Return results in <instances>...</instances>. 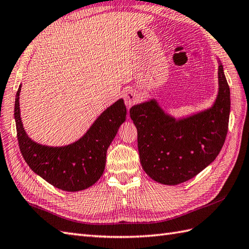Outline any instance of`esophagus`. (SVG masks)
<instances>
[{
    "mask_svg": "<svg viewBox=\"0 0 249 249\" xmlns=\"http://www.w3.org/2000/svg\"><path fill=\"white\" fill-rule=\"evenodd\" d=\"M138 99H139L138 94L133 89L128 90V92H126L124 95V102L128 107H131L133 105H135L138 101Z\"/></svg>",
    "mask_w": 249,
    "mask_h": 249,
    "instance_id": "esophagus-1",
    "label": "esophagus"
}]
</instances>
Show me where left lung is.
Instances as JSON below:
<instances>
[{
    "label": "left lung",
    "mask_w": 249,
    "mask_h": 249,
    "mask_svg": "<svg viewBox=\"0 0 249 249\" xmlns=\"http://www.w3.org/2000/svg\"><path fill=\"white\" fill-rule=\"evenodd\" d=\"M219 95L209 110L175 120L151 100L132 107L137 128L139 159L144 172L165 185L191 179L215 160L225 142L230 113V89L219 66Z\"/></svg>",
    "instance_id": "1"
}]
</instances>
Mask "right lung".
<instances>
[{"instance_id":"obj_1","label":"right lung","mask_w":249,"mask_h":249,"mask_svg":"<svg viewBox=\"0 0 249 249\" xmlns=\"http://www.w3.org/2000/svg\"><path fill=\"white\" fill-rule=\"evenodd\" d=\"M21 86L15 102L20 151L32 170L53 187L75 192L94 185L104 174L107 150L125 120L126 107L119 99L102 113L87 134L65 147H47L33 142L24 131L19 107Z\"/></svg>"}]
</instances>
